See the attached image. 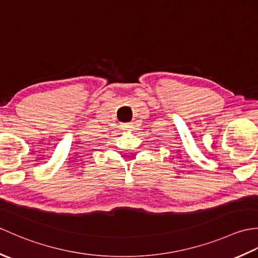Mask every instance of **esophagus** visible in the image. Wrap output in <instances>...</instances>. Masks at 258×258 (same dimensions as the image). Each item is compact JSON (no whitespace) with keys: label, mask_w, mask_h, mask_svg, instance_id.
Segmentation results:
<instances>
[{"label":"esophagus","mask_w":258,"mask_h":258,"mask_svg":"<svg viewBox=\"0 0 258 258\" xmlns=\"http://www.w3.org/2000/svg\"><path fill=\"white\" fill-rule=\"evenodd\" d=\"M135 123H123L122 124V128L125 130V131H128V132H131V131H134V127H135Z\"/></svg>","instance_id":"1"}]
</instances>
